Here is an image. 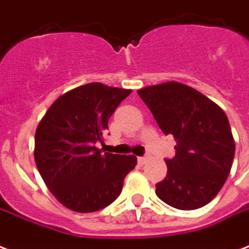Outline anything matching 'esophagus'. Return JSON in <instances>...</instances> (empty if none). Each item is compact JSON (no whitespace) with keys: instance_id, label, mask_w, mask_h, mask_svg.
<instances>
[{"instance_id":"obj_1","label":"esophagus","mask_w":249,"mask_h":249,"mask_svg":"<svg viewBox=\"0 0 249 249\" xmlns=\"http://www.w3.org/2000/svg\"><path fill=\"white\" fill-rule=\"evenodd\" d=\"M146 160H147L146 156H140V158H138V164H140V165H143V164L146 163Z\"/></svg>"}]
</instances>
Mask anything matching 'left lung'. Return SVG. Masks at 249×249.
<instances>
[{
    "label": "left lung",
    "mask_w": 249,
    "mask_h": 249,
    "mask_svg": "<svg viewBox=\"0 0 249 249\" xmlns=\"http://www.w3.org/2000/svg\"><path fill=\"white\" fill-rule=\"evenodd\" d=\"M137 93L161 132L177 142L174 158L165 159L168 172L156 183V195L182 211L208 204L222 189L235 154L226 113L197 90L176 81Z\"/></svg>",
    "instance_id": "obj_1"
}]
</instances>
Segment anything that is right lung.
Returning a JSON list of instances; mask_svg holds the SVG:
<instances>
[{
  "label": "right lung",
  "mask_w": 249,
  "mask_h": 249,
  "mask_svg": "<svg viewBox=\"0 0 249 249\" xmlns=\"http://www.w3.org/2000/svg\"><path fill=\"white\" fill-rule=\"evenodd\" d=\"M132 93L90 83L56 99L35 136V161L48 189L59 203L80 213L105 208L120 195L136 156L102 154L108 119Z\"/></svg>",
  "instance_id": "1"
}]
</instances>
